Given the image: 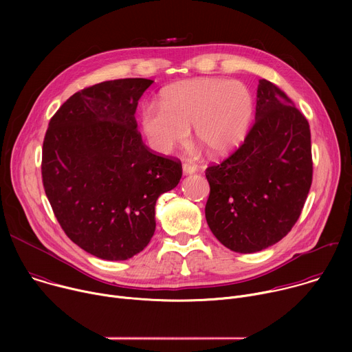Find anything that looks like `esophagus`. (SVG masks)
I'll use <instances>...</instances> for the list:
<instances>
[{
    "mask_svg": "<svg viewBox=\"0 0 352 352\" xmlns=\"http://www.w3.org/2000/svg\"><path fill=\"white\" fill-rule=\"evenodd\" d=\"M182 171H184L185 175H190V174H195L197 171V167L193 163L186 162V163L182 164Z\"/></svg>",
    "mask_w": 352,
    "mask_h": 352,
    "instance_id": "1",
    "label": "esophagus"
}]
</instances>
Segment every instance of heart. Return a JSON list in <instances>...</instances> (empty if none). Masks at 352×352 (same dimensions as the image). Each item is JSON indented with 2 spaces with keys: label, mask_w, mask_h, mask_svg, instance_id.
<instances>
[{
  "label": "heart",
  "mask_w": 352,
  "mask_h": 352,
  "mask_svg": "<svg viewBox=\"0 0 352 352\" xmlns=\"http://www.w3.org/2000/svg\"><path fill=\"white\" fill-rule=\"evenodd\" d=\"M159 107L140 113L150 147L168 155L186 143L189 129L212 156H226L245 140L255 114V97L239 80L195 78L162 90Z\"/></svg>",
  "instance_id": "1"
}]
</instances>
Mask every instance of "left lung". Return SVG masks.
Listing matches in <instances>:
<instances>
[{
	"label": "left lung",
	"instance_id": "left-lung-1",
	"mask_svg": "<svg viewBox=\"0 0 352 352\" xmlns=\"http://www.w3.org/2000/svg\"><path fill=\"white\" fill-rule=\"evenodd\" d=\"M255 124L223 163L210 166L205 214L228 249L254 254L283 239L299 219L312 184L311 129L287 94L261 79Z\"/></svg>",
	"mask_w": 352,
	"mask_h": 352
}]
</instances>
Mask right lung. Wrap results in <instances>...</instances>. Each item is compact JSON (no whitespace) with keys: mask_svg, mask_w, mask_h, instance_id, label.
Segmentation results:
<instances>
[{"mask_svg":"<svg viewBox=\"0 0 352 352\" xmlns=\"http://www.w3.org/2000/svg\"><path fill=\"white\" fill-rule=\"evenodd\" d=\"M152 83L128 78L86 87L58 109L44 136L48 202L68 238L104 261H126L147 246L159 196L182 177L181 163L150 152L136 129L138 102Z\"/></svg>","mask_w":352,"mask_h":352,"instance_id":"1","label":"right lung"}]
</instances>
